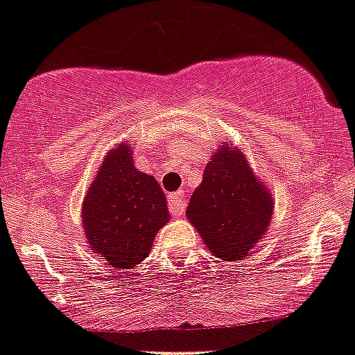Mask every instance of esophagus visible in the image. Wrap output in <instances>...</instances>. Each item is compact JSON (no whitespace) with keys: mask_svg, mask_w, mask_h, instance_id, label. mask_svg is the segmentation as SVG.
I'll return each instance as SVG.
<instances>
[{"mask_svg":"<svg viewBox=\"0 0 355 355\" xmlns=\"http://www.w3.org/2000/svg\"><path fill=\"white\" fill-rule=\"evenodd\" d=\"M167 203H169V210L174 217H179L184 214L186 210V198L182 191H174L171 193L169 198H167Z\"/></svg>","mask_w":355,"mask_h":355,"instance_id":"1","label":"esophagus"}]
</instances>
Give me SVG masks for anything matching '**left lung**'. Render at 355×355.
I'll list each match as a JSON object with an SVG mask.
<instances>
[{
  "mask_svg": "<svg viewBox=\"0 0 355 355\" xmlns=\"http://www.w3.org/2000/svg\"><path fill=\"white\" fill-rule=\"evenodd\" d=\"M272 212L271 193L248 166L243 150L226 141L205 166L202 184L186 209L207 248L230 262L247 257L264 238Z\"/></svg>",
  "mask_w": 355,
  "mask_h": 355,
  "instance_id": "obj_1",
  "label": "left lung"
}]
</instances>
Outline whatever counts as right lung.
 <instances>
[{"mask_svg":"<svg viewBox=\"0 0 355 355\" xmlns=\"http://www.w3.org/2000/svg\"><path fill=\"white\" fill-rule=\"evenodd\" d=\"M125 143L110 150L83 202V226L93 254L121 271L150 254L155 234L169 223L157 179L139 173Z\"/></svg>","mask_w":355,"mask_h":355,"instance_id":"right-lung-1","label":"right lung"}]
</instances>
